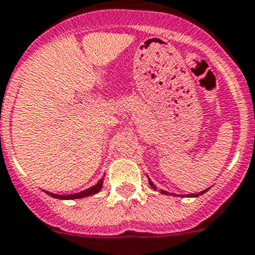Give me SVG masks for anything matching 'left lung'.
<instances>
[{
    "instance_id": "left-lung-1",
    "label": "left lung",
    "mask_w": 255,
    "mask_h": 255,
    "mask_svg": "<svg viewBox=\"0 0 255 255\" xmlns=\"http://www.w3.org/2000/svg\"><path fill=\"white\" fill-rule=\"evenodd\" d=\"M149 183H150V186H151L152 189L154 190H156V191H158V187H156V186L154 185V183H152V181L150 180L149 178ZM208 190L209 189H205V190H203V191H200V192H198V194H189L187 195V198H198V196H200V195H203V194H205V192L208 191ZM159 191H160V194H164V195H174V196H181V195H177V194H172V192H168V191H164V190H161V189H159Z\"/></svg>"
}]
</instances>
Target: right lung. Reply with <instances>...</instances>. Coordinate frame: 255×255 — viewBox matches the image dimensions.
Instances as JSON below:
<instances>
[{"instance_id": "1", "label": "right lung", "mask_w": 255, "mask_h": 255, "mask_svg": "<svg viewBox=\"0 0 255 255\" xmlns=\"http://www.w3.org/2000/svg\"><path fill=\"white\" fill-rule=\"evenodd\" d=\"M103 183H104V177L100 178V181L96 183V185L91 186L90 189H86L81 192H75V194H69V195H59V194H54V192L50 191H43L46 192L47 195H50L51 198L54 199H60V200H75V199H82V198H87V196H91V195H95L97 192H100L101 189H103Z\"/></svg>"}]
</instances>
